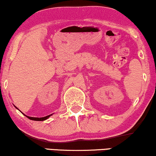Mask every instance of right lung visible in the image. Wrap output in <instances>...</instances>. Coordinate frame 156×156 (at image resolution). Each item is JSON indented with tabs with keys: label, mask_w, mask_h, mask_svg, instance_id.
<instances>
[{
	"label": "right lung",
	"mask_w": 156,
	"mask_h": 156,
	"mask_svg": "<svg viewBox=\"0 0 156 156\" xmlns=\"http://www.w3.org/2000/svg\"><path fill=\"white\" fill-rule=\"evenodd\" d=\"M15 107H16V106H15ZM25 116H26V117H27V118H28L29 119H30V120H33V121H44V120H46V119H48L50 116H52V114L49 115V116H44V117H42V118H36V117H30V116H26V115H25Z\"/></svg>",
	"instance_id": "add662e5"
}]
</instances>
